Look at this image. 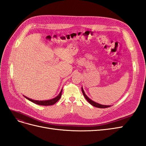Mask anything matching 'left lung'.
<instances>
[{
  "label": "left lung",
  "mask_w": 146,
  "mask_h": 146,
  "mask_svg": "<svg viewBox=\"0 0 146 146\" xmlns=\"http://www.w3.org/2000/svg\"><path fill=\"white\" fill-rule=\"evenodd\" d=\"M82 92H83V94L84 96V97H85V99L87 100V101L89 102L91 105H92V106H94V107H97V108H108V107H111L110 105H101V104H99L98 103H96L95 102L92 101L91 99H90L85 94V92H84L83 90V88H82Z\"/></svg>",
  "instance_id": "left-lung-1"
}]
</instances>
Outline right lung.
I'll return each instance as SVG.
<instances>
[{
  "label": "right lung",
  "instance_id": "1",
  "mask_svg": "<svg viewBox=\"0 0 146 146\" xmlns=\"http://www.w3.org/2000/svg\"><path fill=\"white\" fill-rule=\"evenodd\" d=\"M61 93H62V90H61V91L60 92V94L58 96H57L56 98L52 99H50V100H33V99H29V98H27V97H25H25L26 99H27L29 100L32 102H33L34 104H36L39 105L48 106V105H52L55 104L56 102L61 98Z\"/></svg>",
  "mask_w": 146,
  "mask_h": 146
}]
</instances>
